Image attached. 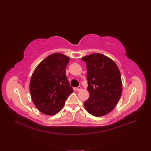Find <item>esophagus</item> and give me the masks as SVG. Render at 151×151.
<instances>
[{"instance_id":"esophagus-1","label":"esophagus","mask_w":151,"mask_h":151,"mask_svg":"<svg viewBox=\"0 0 151 151\" xmlns=\"http://www.w3.org/2000/svg\"><path fill=\"white\" fill-rule=\"evenodd\" d=\"M81 86H78V87H77L76 88V90H77V91H81Z\"/></svg>"}]
</instances>
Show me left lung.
<instances>
[{"instance_id":"left-lung-1","label":"left lung","mask_w":151,"mask_h":151,"mask_svg":"<svg viewBox=\"0 0 151 151\" xmlns=\"http://www.w3.org/2000/svg\"><path fill=\"white\" fill-rule=\"evenodd\" d=\"M87 65L89 98L86 109L94 116H103L114 108L122 94L121 75L116 63L106 55L93 53L82 58Z\"/></svg>"}]
</instances>
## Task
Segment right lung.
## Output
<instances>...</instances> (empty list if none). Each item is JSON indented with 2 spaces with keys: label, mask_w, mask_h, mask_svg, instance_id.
<instances>
[{
  "label": "right lung",
  "mask_w": 151,
  "mask_h": 151,
  "mask_svg": "<svg viewBox=\"0 0 151 151\" xmlns=\"http://www.w3.org/2000/svg\"><path fill=\"white\" fill-rule=\"evenodd\" d=\"M69 60L63 54H52L39 63L32 75L31 98L37 109L43 114L58 113L73 92L65 74Z\"/></svg>",
  "instance_id": "add662e5"
}]
</instances>
